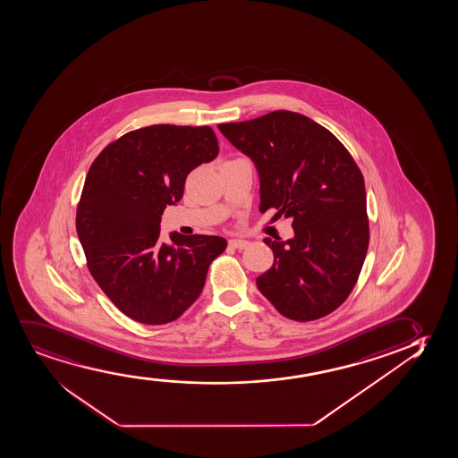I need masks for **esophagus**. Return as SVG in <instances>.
Wrapping results in <instances>:
<instances>
[{"label": "esophagus", "instance_id": "esophagus-1", "mask_svg": "<svg viewBox=\"0 0 458 458\" xmlns=\"http://www.w3.org/2000/svg\"><path fill=\"white\" fill-rule=\"evenodd\" d=\"M229 244L235 250H244L250 243H248V240H243V238H232V240H229Z\"/></svg>", "mask_w": 458, "mask_h": 458}]
</instances>
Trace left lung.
<instances>
[{
    "instance_id": "left-lung-1",
    "label": "left lung",
    "mask_w": 458,
    "mask_h": 458,
    "mask_svg": "<svg viewBox=\"0 0 458 458\" xmlns=\"http://www.w3.org/2000/svg\"><path fill=\"white\" fill-rule=\"evenodd\" d=\"M218 128L254 161L260 212L276 208V216L293 220L294 238L263 240L274 265L257 277L261 294L297 322L333 313L353 291L369 248L360 167L335 134L293 111Z\"/></svg>"
}]
</instances>
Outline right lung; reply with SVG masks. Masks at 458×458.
Listing matches in <instances>:
<instances>
[{
	"mask_svg": "<svg viewBox=\"0 0 458 458\" xmlns=\"http://www.w3.org/2000/svg\"><path fill=\"white\" fill-rule=\"evenodd\" d=\"M218 155L208 127L150 125L106 145L89 167L76 227L89 273L136 322L176 320L204 288L225 238L170 233L159 240L164 208L184 193L193 168Z\"/></svg>",
	"mask_w": 458,
	"mask_h": 458,
	"instance_id": "1",
	"label": "right lung"
}]
</instances>
